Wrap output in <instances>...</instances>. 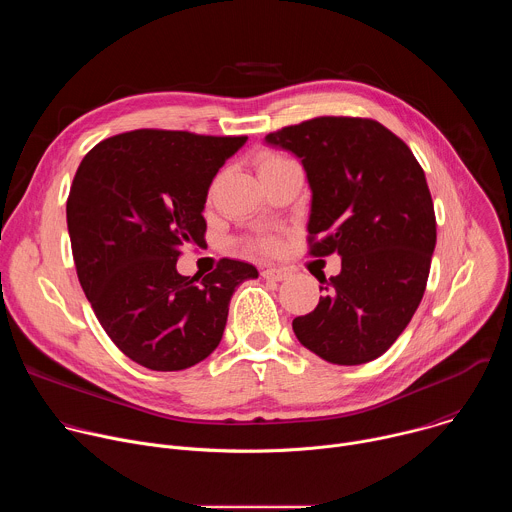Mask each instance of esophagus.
I'll use <instances>...</instances> for the list:
<instances>
[{
	"mask_svg": "<svg viewBox=\"0 0 512 512\" xmlns=\"http://www.w3.org/2000/svg\"><path fill=\"white\" fill-rule=\"evenodd\" d=\"M261 275H263L265 279H269V281H283V279L289 277V271H287V269H281V267H265V269L261 271Z\"/></svg>",
	"mask_w": 512,
	"mask_h": 512,
	"instance_id": "34e87169",
	"label": "esophagus"
}]
</instances>
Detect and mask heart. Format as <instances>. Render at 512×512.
Wrapping results in <instances>:
<instances>
[{"label":"heart","mask_w":512,"mask_h":512,"mask_svg":"<svg viewBox=\"0 0 512 512\" xmlns=\"http://www.w3.org/2000/svg\"><path fill=\"white\" fill-rule=\"evenodd\" d=\"M281 162H285V160L279 158V156H271V154H269V156H263L261 162H259V172L265 170V168H271V166H275V164H281ZM257 247H259V249H271L273 243H271V241H259Z\"/></svg>","instance_id":"obj_1"}]
</instances>
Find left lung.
I'll return each instance as SVG.
<instances>
[{
	"label": "left lung",
	"mask_w": 512,
	"mask_h": 512,
	"mask_svg": "<svg viewBox=\"0 0 512 512\" xmlns=\"http://www.w3.org/2000/svg\"><path fill=\"white\" fill-rule=\"evenodd\" d=\"M302 160L312 190L310 255L338 253L314 312L291 326L332 364H362L391 348L425 291L435 212L405 141L373 119L316 117L265 135Z\"/></svg>",
	"instance_id": "obj_1"
}]
</instances>
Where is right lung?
I'll return each instance as SVG.
<instances>
[{
	"instance_id": "right-lung-1",
	"label": "right lung",
	"mask_w": 512,
	"mask_h": 512,
	"mask_svg": "<svg viewBox=\"0 0 512 512\" xmlns=\"http://www.w3.org/2000/svg\"><path fill=\"white\" fill-rule=\"evenodd\" d=\"M245 141L135 129L97 143L72 180L66 225L81 287L115 346L145 369L204 360L237 285L259 275L237 259L200 281L176 269L184 247L204 245L208 188Z\"/></svg>"
}]
</instances>
